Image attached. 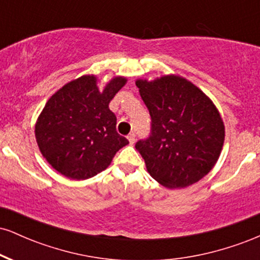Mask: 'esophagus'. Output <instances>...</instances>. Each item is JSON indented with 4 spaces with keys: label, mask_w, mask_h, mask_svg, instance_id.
<instances>
[{
    "label": "esophagus",
    "mask_w": 260,
    "mask_h": 260,
    "mask_svg": "<svg viewBox=\"0 0 260 260\" xmlns=\"http://www.w3.org/2000/svg\"><path fill=\"white\" fill-rule=\"evenodd\" d=\"M127 138H128V140H129L131 144H133L134 140H136V134H134V132H131V133L127 136Z\"/></svg>",
    "instance_id": "esophagus-1"
}]
</instances>
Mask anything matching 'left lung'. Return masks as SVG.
I'll return each instance as SVG.
<instances>
[{
  "label": "left lung",
  "instance_id": "left-lung-1",
  "mask_svg": "<svg viewBox=\"0 0 260 260\" xmlns=\"http://www.w3.org/2000/svg\"><path fill=\"white\" fill-rule=\"evenodd\" d=\"M150 115V133L136 143L155 181L183 188L209 174L221 153L225 128L210 99L176 76L137 80Z\"/></svg>",
  "mask_w": 260,
  "mask_h": 260
}]
</instances>
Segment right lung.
<instances>
[{"instance_id":"1","label":"right lung","mask_w":260,"mask_h":260,"mask_svg":"<svg viewBox=\"0 0 260 260\" xmlns=\"http://www.w3.org/2000/svg\"><path fill=\"white\" fill-rule=\"evenodd\" d=\"M126 79H112L103 92L92 76L66 84L53 94L39 116L35 137L47 162L72 180H86L105 170L128 139L116 131L109 109Z\"/></svg>"}]
</instances>
